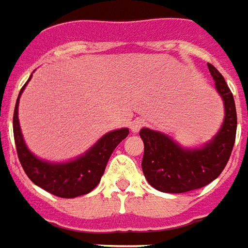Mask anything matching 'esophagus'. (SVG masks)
Segmentation results:
<instances>
[{
    "label": "esophagus",
    "instance_id": "esophagus-1",
    "mask_svg": "<svg viewBox=\"0 0 248 248\" xmlns=\"http://www.w3.org/2000/svg\"><path fill=\"white\" fill-rule=\"evenodd\" d=\"M147 124V122H146V119H143V118H135L131 122V131L133 133H139L140 131V129H143L144 126Z\"/></svg>",
    "mask_w": 248,
    "mask_h": 248
}]
</instances>
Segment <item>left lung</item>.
Segmentation results:
<instances>
[{
    "label": "left lung",
    "mask_w": 248,
    "mask_h": 248,
    "mask_svg": "<svg viewBox=\"0 0 248 248\" xmlns=\"http://www.w3.org/2000/svg\"><path fill=\"white\" fill-rule=\"evenodd\" d=\"M216 89L225 105V119L210 142L184 148L166 134L142 129V170L151 186L164 193H184L202 188L221 175L230 159L236 134V110L232 91L218 69L208 64Z\"/></svg>",
    "instance_id": "8db88e82"
}]
</instances>
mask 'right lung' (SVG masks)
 Wrapping results in <instances>:
<instances>
[{"instance_id":"right-lung-1","label":"right lung","mask_w":248,"mask_h":248,"mask_svg":"<svg viewBox=\"0 0 248 248\" xmlns=\"http://www.w3.org/2000/svg\"><path fill=\"white\" fill-rule=\"evenodd\" d=\"M30 78L27 82L30 81ZM27 82L19 92L13 115L14 140L22 168L34 184L62 199H73L89 193L98 185L109 157L114 148L129 135V129L114 130L105 134L94 146H92L84 155L76 157L75 160L67 163L42 160L27 148L18 119L19 98Z\"/></svg>"}]
</instances>
